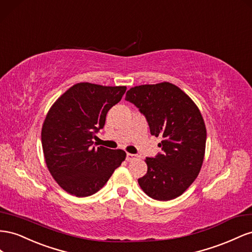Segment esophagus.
Returning a JSON list of instances; mask_svg holds the SVG:
<instances>
[{"label": "esophagus", "instance_id": "obj_1", "mask_svg": "<svg viewBox=\"0 0 252 252\" xmlns=\"http://www.w3.org/2000/svg\"><path fill=\"white\" fill-rule=\"evenodd\" d=\"M138 156L136 155V154H131V153H127L126 154V160L127 161H132L133 159H136V158H137Z\"/></svg>", "mask_w": 252, "mask_h": 252}]
</instances>
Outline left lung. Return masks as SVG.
Wrapping results in <instances>:
<instances>
[{"instance_id":"obj_1","label":"left lung","mask_w":252,"mask_h":252,"mask_svg":"<svg viewBox=\"0 0 252 252\" xmlns=\"http://www.w3.org/2000/svg\"><path fill=\"white\" fill-rule=\"evenodd\" d=\"M126 100L138 107L161 153L147 157L141 189L157 200L178 197L195 181L204 161L207 132L198 107L176 85L162 82L132 88Z\"/></svg>"}]
</instances>
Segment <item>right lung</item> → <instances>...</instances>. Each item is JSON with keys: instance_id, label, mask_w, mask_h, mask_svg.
Here are the masks:
<instances>
[{"instance_id": "add662e5", "label": "right lung", "mask_w": 252, "mask_h": 252, "mask_svg": "<svg viewBox=\"0 0 252 252\" xmlns=\"http://www.w3.org/2000/svg\"><path fill=\"white\" fill-rule=\"evenodd\" d=\"M126 91V86L77 83L48 111L41 133L45 162L55 181L71 195L96 193L126 159L125 151L96 149L93 141Z\"/></svg>"}]
</instances>
